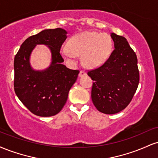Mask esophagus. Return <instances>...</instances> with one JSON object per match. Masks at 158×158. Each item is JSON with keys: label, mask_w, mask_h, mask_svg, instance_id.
<instances>
[{"label": "esophagus", "mask_w": 158, "mask_h": 158, "mask_svg": "<svg viewBox=\"0 0 158 158\" xmlns=\"http://www.w3.org/2000/svg\"><path fill=\"white\" fill-rule=\"evenodd\" d=\"M84 76H86V73H85V71H83V70H81V71L79 72V77H84Z\"/></svg>", "instance_id": "esophagus-1"}]
</instances>
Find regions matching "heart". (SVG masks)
Instances as JSON below:
<instances>
[{
	"instance_id": "1",
	"label": "heart",
	"mask_w": 158,
	"mask_h": 158,
	"mask_svg": "<svg viewBox=\"0 0 158 158\" xmlns=\"http://www.w3.org/2000/svg\"><path fill=\"white\" fill-rule=\"evenodd\" d=\"M113 41L109 35L95 31L77 34L69 39L66 48L61 50L65 60L71 61L81 56V64L86 68L94 69L104 64L112 52Z\"/></svg>"
}]
</instances>
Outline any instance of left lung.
Segmentation results:
<instances>
[{"label": "left lung", "mask_w": 158, "mask_h": 158, "mask_svg": "<svg viewBox=\"0 0 158 158\" xmlns=\"http://www.w3.org/2000/svg\"><path fill=\"white\" fill-rule=\"evenodd\" d=\"M114 50L102 66L88 75L94 81L91 99L99 111L114 114L128 106L137 89V59L126 38L110 33Z\"/></svg>", "instance_id": "8db88e82"}]
</instances>
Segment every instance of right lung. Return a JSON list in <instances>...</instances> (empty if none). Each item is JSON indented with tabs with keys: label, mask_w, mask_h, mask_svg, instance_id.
Masks as SVG:
<instances>
[{
	"label": "right lung",
	"mask_w": 158,
	"mask_h": 158,
	"mask_svg": "<svg viewBox=\"0 0 158 158\" xmlns=\"http://www.w3.org/2000/svg\"><path fill=\"white\" fill-rule=\"evenodd\" d=\"M67 34L61 28L42 30L25 40L15 56V94L32 114L39 117H51L61 111L79 73L62 64L60 49ZM38 44L46 45L52 52L50 66L42 71L34 70L30 64V56Z\"/></svg>",
	"instance_id": "obj_1"
}]
</instances>
